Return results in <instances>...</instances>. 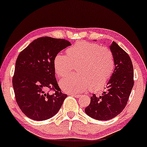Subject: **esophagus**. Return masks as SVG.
I'll return each instance as SVG.
<instances>
[{"label": "esophagus", "mask_w": 147, "mask_h": 147, "mask_svg": "<svg viewBox=\"0 0 147 147\" xmlns=\"http://www.w3.org/2000/svg\"><path fill=\"white\" fill-rule=\"evenodd\" d=\"M69 95H71V96H74L75 97H77V98H78V97H80L81 96V95L79 94H70Z\"/></svg>", "instance_id": "34e87169"}]
</instances>
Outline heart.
Listing matches in <instances>:
<instances>
[{
    "mask_svg": "<svg viewBox=\"0 0 147 147\" xmlns=\"http://www.w3.org/2000/svg\"><path fill=\"white\" fill-rule=\"evenodd\" d=\"M76 65L78 74L60 82L63 90L67 92H80L90 88L91 90H98L108 83L113 74V55L106 47L80 41L67 49L66 55L57 53L53 60L58 78L68 75Z\"/></svg>",
    "mask_w": 147,
    "mask_h": 147,
    "instance_id": "heart-1",
    "label": "heart"
}]
</instances>
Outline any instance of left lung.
<instances>
[{
	"label": "left lung",
	"mask_w": 147,
	"mask_h": 147,
	"mask_svg": "<svg viewBox=\"0 0 147 147\" xmlns=\"http://www.w3.org/2000/svg\"><path fill=\"white\" fill-rule=\"evenodd\" d=\"M115 69L100 96L94 94L85 109L88 115L97 120H109L119 115L125 107L134 86V70L130 57L117 43L110 46Z\"/></svg>",
	"instance_id": "1"
}]
</instances>
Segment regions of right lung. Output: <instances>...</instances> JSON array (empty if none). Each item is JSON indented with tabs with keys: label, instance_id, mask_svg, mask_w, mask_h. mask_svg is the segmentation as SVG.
Wrapping results in <instances>:
<instances>
[{
	"label": "right lung",
	"instance_id": "1",
	"mask_svg": "<svg viewBox=\"0 0 147 147\" xmlns=\"http://www.w3.org/2000/svg\"><path fill=\"white\" fill-rule=\"evenodd\" d=\"M69 46L66 40L46 36L34 40L19 54L13 86L17 103L30 119L43 121L53 117L67 96L57 84L53 60Z\"/></svg>",
	"mask_w": 147,
	"mask_h": 147
}]
</instances>
